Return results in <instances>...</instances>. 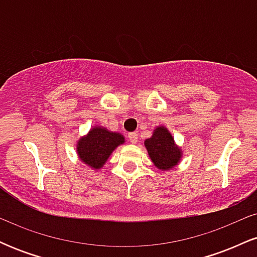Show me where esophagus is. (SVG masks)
<instances>
[{
  "mask_svg": "<svg viewBox=\"0 0 257 257\" xmlns=\"http://www.w3.org/2000/svg\"><path fill=\"white\" fill-rule=\"evenodd\" d=\"M129 138V141H131L132 144H138V134L137 133H131V134L128 135Z\"/></svg>",
  "mask_w": 257,
  "mask_h": 257,
  "instance_id": "esophagus-1",
  "label": "esophagus"
}]
</instances>
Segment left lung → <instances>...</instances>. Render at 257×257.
<instances>
[{
    "mask_svg": "<svg viewBox=\"0 0 257 257\" xmlns=\"http://www.w3.org/2000/svg\"><path fill=\"white\" fill-rule=\"evenodd\" d=\"M149 157L157 169L162 172L172 170L182 159V149L176 145L172 133L164 125L153 129L152 137L144 141Z\"/></svg>",
    "mask_w": 257,
    "mask_h": 257,
    "instance_id": "8db88e82",
    "label": "left lung"
}]
</instances>
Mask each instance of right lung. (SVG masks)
I'll return each instance as SVG.
<instances>
[{"instance_id":"obj_1","label":"right lung","mask_w":257,"mask_h":257,"mask_svg":"<svg viewBox=\"0 0 257 257\" xmlns=\"http://www.w3.org/2000/svg\"><path fill=\"white\" fill-rule=\"evenodd\" d=\"M125 143L120 133L111 132L101 125H93L87 134L76 143V152L79 161L93 170L105 166L112 152Z\"/></svg>"}]
</instances>
